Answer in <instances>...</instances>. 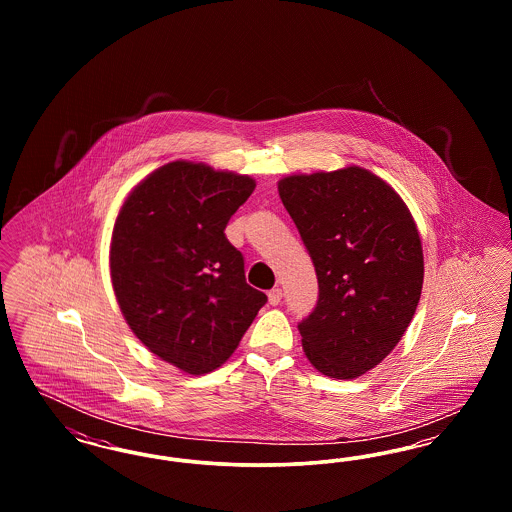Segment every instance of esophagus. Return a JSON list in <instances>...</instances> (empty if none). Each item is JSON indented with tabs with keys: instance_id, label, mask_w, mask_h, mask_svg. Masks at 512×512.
Segmentation results:
<instances>
[{
	"instance_id": "obj_1",
	"label": "esophagus",
	"mask_w": 512,
	"mask_h": 512,
	"mask_svg": "<svg viewBox=\"0 0 512 512\" xmlns=\"http://www.w3.org/2000/svg\"><path fill=\"white\" fill-rule=\"evenodd\" d=\"M282 301V290L280 288H272L270 292H268V303L270 305H278Z\"/></svg>"
}]
</instances>
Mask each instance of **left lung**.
<instances>
[{"label":"left lung","mask_w":512,"mask_h":512,"mask_svg":"<svg viewBox=\"0 0 512 512\" xmlns=\"http://www.w3.org/2000/svg\"><path fill=\"white\" fill-rule=\"evenodd\" d=\"M278 194L317 270V307L297 324L305 355L330 378H357L413 320L424 280L413 215L361 167L286 176Z\"/></svg>","instance_id":"1"}]
</instances>
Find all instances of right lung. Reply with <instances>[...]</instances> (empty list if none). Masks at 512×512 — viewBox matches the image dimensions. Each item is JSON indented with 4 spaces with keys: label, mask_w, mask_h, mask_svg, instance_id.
Returning <instances> with one entry per match:
<instances>
[{
    "label": "right lung",
    "mask_w": 512,
    "mask_h": 512,
    "mask_svg": "<svg viewBox=\"0 0 512 512\" xmlns=\"http://www.w3.org/2000/svg\"><path fill=\"white\" fill-rule=\"evenodd\" d=\"M255 180L172 161L126 197L111 238V280L136 338L188 374L234 353L267 295L245 282L224 228Z\"/></svg>",
    "instance_id": "add662e5"
}]
</instances>
